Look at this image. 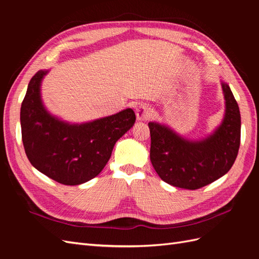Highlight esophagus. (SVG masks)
<instances>
[{
	"mask_svg": "<svg viewBox=\"0 0 259 259\" xmlns=\"http://www.w3.org/2000/svg\"><path fill=\"white\" fill-rule=\"evenodd\" d=\"M136 117L137 121H147L152 115V109L146 104H140L136 108Z\"/></svg>",
	"mask_w": 259,
	"mask_h": 259,
	"instance_id": "34e87169",
	"label": "esophagus"
}]
</instances>
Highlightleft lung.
<instances>
[{"label": "left lung", "instance_id": "left-lung-1", "mask_svg": "<svg viewBox=\"0 0 259 259\" xmlns=\"http://www.w3.org/2000/svg\"><path fill=\"white\" fill-rule=\"evenodd\" d=\"M225 113L221 124L205 137L190 139L169 125L149 122L150 160L163 182L195 190L227 174L237 159L241 138V115L233 94L221 80Z\"/></svg>", "mask_w": 259, "mask_h": 259}]
</instances>
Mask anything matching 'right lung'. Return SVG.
I'll return each mask as SVG.
<instances>
[{
	"mask_svg": "<svg viewBox=\"0 0 259 259\" xmlns=\"http://www.w3.org/2000/svg\"><path fill=\"white\" fill-rule=\"evenodd\" d=\"M50 70L30 80L20 109L22 143L30 163L62 185L76 186L96 177L110 159L113 147L133 127L131 108L89 122L71 123L51 113L41 86Z\"/></svg>",
	"mask_w": 259,
	"mask_h": 259,
	"instance_id": "add662e5",
	"label": "right lung"
}]
</instances>
